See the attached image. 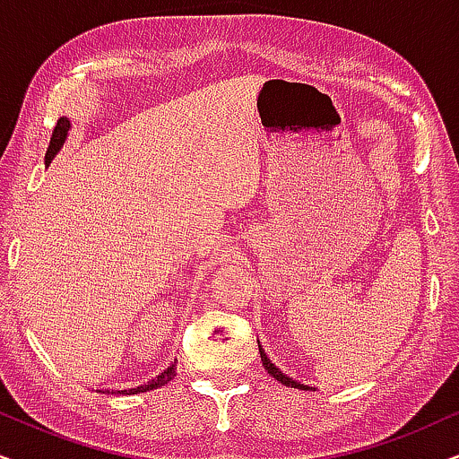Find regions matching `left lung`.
<instances>
[{"label": "left lung", "instance_id": "8db88e82", "mask_svg": "<svg viewBox=\"0 0 459 459\" xmlns=\"http://www.w3.org/2000/svg\"><path fill=\"white\" fill-rule=\"evenodd\" d=\"M260 359H263V367H264V370H266V373H269L271 377H275V379H277V381H280V384H283V385H288V387H299V390H300V387H305V385H300V384H297V381H292V379H290V377H288V375H283V373H281V370H280V368H277V367H275V364H273L269 358H266V353H264L263 350H260Z\"/></svg>", "mask_w": 459, "mask_h": 459}]
</instances>
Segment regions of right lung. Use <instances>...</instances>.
I'll return each mask as SVG.
<instances>
[{"label":"right lung","instance_id":"right-lung-1","mask_svg":"<svg viewBox=\"0 0 459 459\" xmlns=\"http://www.w3.org/2000/svg\"><path fill=\"white\" fill-rule=\"evenodd\" d=\"M69 129H72V123H69V118H65V116L56 120V126H55V131H52L48 150H46V159H44L46 167H48L50 162H52V159H55V156L59 154V150L63 148V143H65V139H67ZM173 373H176V370H173V367H169V368L165 370V373H160L159 377H156V379L150 381L148 385L133 387V390H129V394H139V392H148V390H156V387H162L165 384H169Z\"/></svg>","mask_w":459,"mask_h":459}]
</instances>
